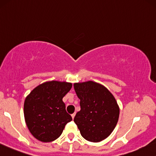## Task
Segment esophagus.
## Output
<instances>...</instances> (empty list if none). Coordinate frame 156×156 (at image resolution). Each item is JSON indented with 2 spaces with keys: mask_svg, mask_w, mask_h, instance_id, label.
<instances>
[{
  "mask_svg": "<svg viewBox=\"0 0 156 156\" xmlns=\"http://www.w3.org/2000/svg\"><path fill=\"white\" fill-rule=\"evenodd\" d=\"M75 115H76V112H75V113H73V114H72V115H71V116H72V118H73V119L75 118Z\"/></svg>",
  "mask_w": 156,
  "mask_h": 156,
  "instance_id": "obj_1",
  "label": "esophagus"
}]
</instances>
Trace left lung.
Masks as SVG:
<instances>
[{
    "instance_id": "8db88e82",
    "label": "left lung",
    "mask_w": 156,
    "mask_h": 156,
    "mask_svg": "<svg viewBox=\"0 0 156 156\" xmlns=\"http://www.w3.org/2000/svg\"><path fill=\"white\" fill-rule=\"evenodd\" d=\"M73 86L80 100V110L74 118L80 134L89 142L102 141L110 136L119 121L117 101L105 86L92 80Z\"/></svg>"
}]
</instances>
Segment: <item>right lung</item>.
<instances>
[{"mask_svg":"<svg viewBox=\"0 0 156 156\" xmlns=\"http://www.w3.org/2000/svg\"><path fill=\"white\" fill-rule=\"evenodd\" d=\"M71 88V83L51 80L36 86L26 97L24 120L30 132L37 140L54 141L62 134L65 125L72 121L62 101Z\"/></svg>","mask_w":156,"mask_h":156,"instance_id":"right-lung-1","label":"right lung"}]
</instances>
